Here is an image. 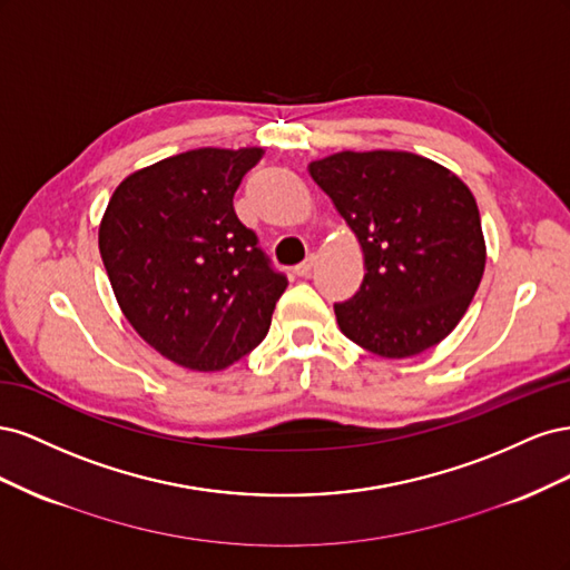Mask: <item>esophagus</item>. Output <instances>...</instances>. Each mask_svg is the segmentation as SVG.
<instances>
[{
  "mask_svg": "<svg viewBox=\"0 0 570 570\" xmlns=\"http://www.w3.org/2000/svg\"><path fill=\"white\" fill-rule=\"evenodd\" d=\"M314 264H316V258H314V256H306L302 264H297V266H295V275H299V278H304V275L312 273Z\"/></svg>",
  "mask_w": 570,
  "mask_h": 570,
  "instance_id": "34e87169",
  "label": "esophagus"
}]
</instances>
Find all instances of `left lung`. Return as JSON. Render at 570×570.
Masks as SVG:
<instances>
[{
  "instance_id": "left-lung-1",
  "label": "left lung",
  "mask_w": 570,
  "mask_h": 570,
  "mask_svg": "<svg viewBox=\"0 0 570 570\" xmlns=\"http://www.w3.org/2000/svg\"><path fill=\"white\" fill-rule=\"evenodd\" d=\"M364 254V283L335 304L340 331L385 358L450 335L485 271L475 197L456 174L400 149L335 151L308 164Z\"/></svg>"
}]
</instances>
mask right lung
Listing matches in <instances>:
<instances>
[{
	"label": "right lung",
	"mask_w": 570,
	"mask_h": 570,
	"mask_svg": "<svg viewBox=\"0 0 570 570\" xmlns=\"http://www.w3.org/2000/svg\"><path fill=\"white\" fill-rule=\"evenodd\" d=\"M264 147H199L126 176L99 223L120 312L174 364L212 373L262 342L287 287L233 197Z\"/></svg>",
	"instance_id": "add662e5"
}]
</instances>
